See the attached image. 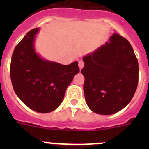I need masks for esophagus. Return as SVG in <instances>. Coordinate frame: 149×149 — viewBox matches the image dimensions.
Wrapping results in <instances>:
<instances>
[{
	"label": "esophagus",
	"mask_w": 149,
	"mask_h": 149,
	"mask_svg": "<svg viewBox=\"0 0 149 149\" xmlns=\"http://www.w3.org/2000/svg\"><path fill=\"white\" fill-rule=\"evenodd\" d=\"M84 62L83 60H79V69L81 70L82 68L84 67Z\"/></svg>",
	"instance_id": "34e87169"
}]
</instances>
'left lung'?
Returning a JSON list of instances; mask_svg holds the SVG:
<instances>
[{
    "instance_id": "1",
    "label": "left lung",
    "mask_w": 149,
    "mask_h": 149,
    "mask_svg": "<svg viewBox=\"0 0 149 149\" xmlns=\"http://www.w3.org/2000/svg\"><path fill=\"white\" fill-rule=\"evenodd\" d=\"M84 91L91 111L109 115L122 110L134 97L139 83V63L129 42L117 33L84 57Z\"/></svg>"
}]
</instances>
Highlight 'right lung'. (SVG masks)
Listing matches in <instances>:
<instances>
[{
	"label": "right lung",
	"mask_w": 149,
	"mask_h": 149,
	"mask_svg": "<svg viewBox=\"0 0 149 149\" xmlns=\"http://www.w3.org/2000/svg\"><path fill=\"white\" fill-rule=\"evenodd\" d=\"M38 28L29 31L13 52L10 76L19 99L31 110L49 113L63 101L65 91L79 72L78 62L64 65L45 60L34 49Z\"/></svg>",
	"instance_id": "1"
}]
</instances>
